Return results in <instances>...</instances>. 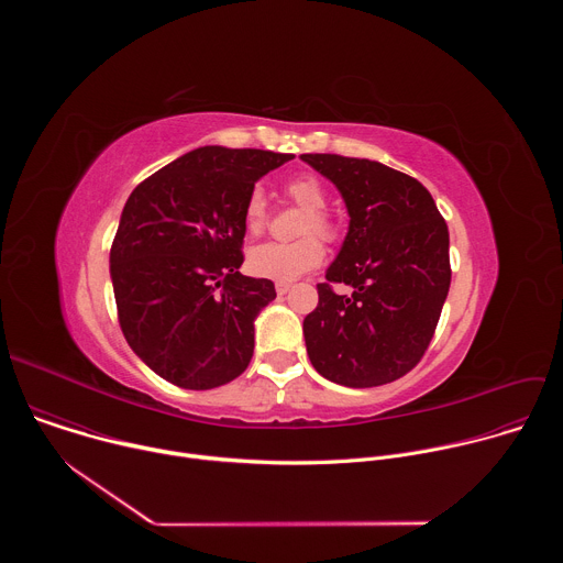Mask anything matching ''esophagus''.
I'll use <instances>...</instances> for the list:
<instances>
[{"label": "esophagus", "mask_w": 563, "mask_h": 563, "mask_svg": "<svg viewBox=\"0 0 563 563\" xmlns=\"http://www.w3.org/2000/svg\"><path fill=\"white\" fill-rule=\"evenodd\" d=\"M289 287H291L289 283H276V294H280V296H283V294H287V291H289Z\"/></svg>", "instance_id": "esophagus-1"}]
</instances>
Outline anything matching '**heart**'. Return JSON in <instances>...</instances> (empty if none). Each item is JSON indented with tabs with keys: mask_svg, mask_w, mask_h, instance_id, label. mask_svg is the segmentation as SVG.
I'll return each instance as SVG.
<instances>
[{
	"mask_svg": "<svg viewBox=\"0 0 563 563\" xmlns=\"http://www.w3.org/2000/svg\"><path fill=\"white\" fill-rule=\"evenodd\" d=\"M287 198L298 205L300 209H307L302 224H300V240L294 243H263L256 245L247 256V267L258 278H269L278 283L296 280L298 276L316 269L325 261V247L320 243L318 234L334 243L341 235V227L336 218L325 209L330 202L328 189L323 187L316 176L302 174L291 178L285 185ZM269 211L267 200L263 191H252L245 202V224L250 233H261L267 227ZM317 235L313 236L312 233Z\"/></svg>",
	"mask_w": 563,
	"mask_h": 563,
	"instance_id": "b5f03b06",
	"label": "heart"
}]
</instances>
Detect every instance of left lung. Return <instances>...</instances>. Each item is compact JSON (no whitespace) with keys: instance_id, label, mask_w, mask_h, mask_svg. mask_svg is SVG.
Returning a JSON list of instances; mask_svg holds the SVG:
<instances>
[{"instance_id":"obj_1","label":"left lung","mask_w":563,"mask_h":563,"mask_svg":"<svg viewBox=\"0 0 563 563\" xmlns=\"http://www.w3.org/2000/svg\"><path fill=\"white\" fill-rule=\"evenodd\" d=\"M350 211L341 254L302 323L311 365L347 387L406 376L423 358L450 289V233L430 191L374 159L302 153ZM336 282L352 295H336Z\"/></svg>"}]
</instances>
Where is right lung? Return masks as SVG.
<instances>
[{"label":"right lung","mask_w":563,"mask_h":563,"mask_svg":"<svg viewBox=\"0 0 563 563\" xmlns=\"http://www.w3.org/2000/svg\"><path fill=\"white\" fill-rule=\"evenodd\" d=\"M294 155L202 146L140 183L111 245L118 320L131 350L183 389H213L254 356V320L274 283L243 265L245 202Z\"/></svg>","instance_id":"1"}]
</instances>
